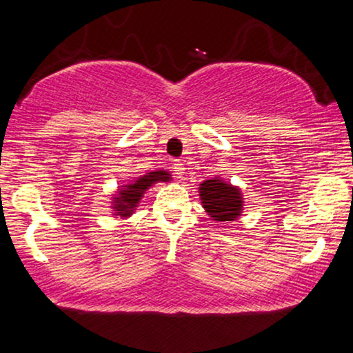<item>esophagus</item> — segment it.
I'll return each mask as SVG.
<instances>
[{"label":"esophagus","mask_w":353,"mask_h":353,"mask_svg":"<svg viewBox=\"0 0 353 353\" xmlns=\"http://www.w3.org/2000/svg\"><path fill=\"white\" fill-rule=\"evenodd\" d=\"M172 169H174V174H176V176L179 177V179H182V177H184L185 168H184V164H182L181 161H174L172 163Z\"/></svg>","instance_id":"obj_1"}]
</instances>
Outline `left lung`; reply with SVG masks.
<instances>
[{"mask_svg": "<svg viewBox=\"0 0 353 353\" xmlns=\"http://www.w3.org/2000/svg\"><path fill=\"white\" fill-rule=\"evenodd\" d=\"M199 195L207 215L215 221H236L244 208L243 192L221 177L203 181L199 187Z\"/></svg>", "mask_w": 353, "mask_h": 353, "instance_id": "8db88e82", "label": "left lung"}]
</instances>
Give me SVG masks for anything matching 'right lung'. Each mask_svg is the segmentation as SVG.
I'll list each match as a JSON object with an SVG mask.
<instances>
[{"instance_id": "obj_1", "label": "right lung", "mask_w": 353, "mask_h": 353, "mask_svg": "<svg viewBox=\"0 0 353 353\" xmlns=\"http://www.w3.org/2000/svg\"><path fill=\"white\" fill-rule=\"evenodd\" d=\"M171 181V174L168 171H153L145 174V176L137 177L130 184L120 185L115 195L112 197V213L115 216L120 218H128L132 216V213L135 212L138 203H140L141 197L145 195V192L150 189L151 185L156 182H169Z\"/></svg>"}]
</instances>
